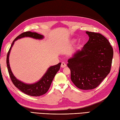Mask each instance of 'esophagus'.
I'll use <instances>...</instances> for the list:
<instances>
[{
    "label": "esophagus",
    "instance_id": "34e87169",
    "mask_svg": "<svg viewBox=\"0 0 120 120\" xmlns=\"http://www.w3.org/2000/svg\"><path fill=\"white\" fill-rule=\"evenodd\" d=\"M66 66H67V65H66V64L65 63L63 62L62 63V64H61V67L62 68H65L66 67Z\"/></svg>",
    "mask_w": 120,
    "mask_h": 120
}]
</instances>
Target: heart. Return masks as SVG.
<instances>
[{
	"instance_id": "1",
	"label": "heart",
	"mask_w": 120,
	"mask_h": 120,
	"mask_svg": "<svg viewBox=\"0 0 120 120\" xmlns=\"http://www.w3.org/2000/svg\"><path fill=\"white\" fill-rule=\"evenodd\" d=\"M76 41V39H72L71 42H72V43H74V42H75Z\"/></svg>"
}]
</instances>
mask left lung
I'll list each match as a JSON object with an SVG mask.
<instances>
[{
    "label": "left lung",
    "mask_w": 120,
    "mask_h": 120,
    "mask_svg": "<svg viewBox=\"0 0 120 120\" xmlns=\"http://www.w3.org/2000/svg\"><path fill=\"white\" fill-rule=\"evenodd\" d=\"M89 40L68 60L71 79L79 89L97 87L110 71L113 49L107 39L100 33L86 31Z\"/></svg>",
    "instance_id": "obj_1"
}]
</instances>
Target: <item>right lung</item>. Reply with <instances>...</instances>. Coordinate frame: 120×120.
Wrapping results in <instances>:
<instances>
[{"label":"right lung","instance_id":"obj_1","mask_svg":"<svg viewBox=\"0 0 120 120\" xmlns=\"http://www.w3.org/2000/svg\"><path fill=\"white\" fill-rule=\"evenodd\" d=\"M26 37L36 39H42L44 38V35L37 33L36 32H32L30 31L22 33L16 38L11 46L9 51L8 53L7 57V65L8 70L9 72L10 78L13 84L18 89L25 94L32 97H39L46 94L49 90L52 82L54 79L56 74L60 70L61 63L58 64L50 67L47 69L46 72L42 76V78L38 81L33 84H26L18 79L13 74L11 69L9 63V55L12 48L14 42L17 40Z\"/></svg>","mask_w":120,"mask_h":120}]
</instances>
